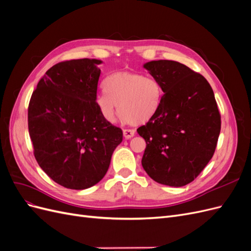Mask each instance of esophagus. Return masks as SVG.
Returning <instances> with one entry per match:
<instances>
[{"label": "esophagus", "mask_w": 251, "mask_h": 251, "mask_svg": "<svg viewBox=\"0 0 251 251\" xmlns=\"http://www.w3.org/2000/svg\"><path fill=\"white\" fill-rule=\"evenodd\" d=\"M123 132H124V137L126 139H131L135 135V130H132V128H126V130H124Z\"/></svg>", "instance_id": "esophagus-1"}]
</instances>
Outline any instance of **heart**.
Instances as JSON below:
<instances>
[{"instance_id": "obj_1", "label": "heart", "mask_w": 251, "mask_h": 251, "mask_svg": "<svg viewBox=\"0 0 251 251\" xmlns=\"http://www.w3.org/2000/svg\"><path fill=\"white\" fill-rule=\"evenodd\" d=\"M104 90L96 98L101 115L109 121L113 120L119 104L121 119L127 124L150 120L160 107L163 95L159 80L128 71L111 74L105 79Z\"/></svg>"}]
</instances>
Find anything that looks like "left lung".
Instances as JSON below:
<instances>
[{
	"mask_svg": "<svg viewBox=\"0 0 251 251\" xmlns=\"http://www.w3.org/2000/svg\"><path fill=\"white\" fill-rule=\"evenodd\" d=\"M144 69L161 83L158 111L138 134L147 142L141 160L160 184L180 187L197 178L215 153L221 116L208 81L183 64L151 60Z\"/></svg>",
	"mask_w": 251,
	"mask_h": 251,
	"instance_id": "left-lung-1",
	"label": "left lung"
}]
</instances>
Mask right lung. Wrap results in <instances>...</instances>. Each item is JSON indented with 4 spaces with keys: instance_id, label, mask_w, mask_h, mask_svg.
Masks as SVG:
<instances>
[{
    "instance_id": "1",
    "label": "right lung",
    "mask_w": 251,
    "mask_h": 251,
    "mask_svg": "<svg viewBox=\"0 0 251 251\" xmlns=\"http://www.w3.org/2000/svg\"><path fill=\"white\" fill-rule=\"evenodd\" d=\"M102 60L72 59L51 67L40 79L28 107L34 157L56 183L86 189L98 183L123 141L121 128L96 103Z\"/></svg>"
}]
</instances>
